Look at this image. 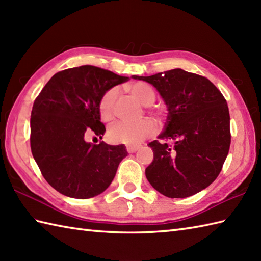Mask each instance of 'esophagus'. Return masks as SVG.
Instances as JSON below:
<instances>
[{
	"instance_id": "esophagus-1",
	"label": "esophagus",
	"mask_w": 261,
	"mask_h": 261,
	"mask_svg": "<svg viewBox=\"0 0 261 261\" xmlns=\"http://www.w3.org/2000/svg\"><path fill=\"white\" fill-rule=\"evenodd\" d=\"M139 148H140L139 146H126V151L129 152V153H134V152H136Z\"/></svg>"
}]
</instances>
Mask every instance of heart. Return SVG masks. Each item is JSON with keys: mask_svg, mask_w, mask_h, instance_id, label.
Listing matches in <instances>:
<instances>
[{"mask_svg": "<svg viewBox=\"0 0 261 261\" xmlns=\"http://www.w3.org/2000/svg\"><path fill=\"white\" fill-rule=\"evenodd\" d=\"M130 92L138 102L145 107L151 105L156 99V92L151 86L146 83H135L130 86ZM118 91L115 87L110 88L105 92L98 103V110L101 119L109 122L114 118V105ZM153 114L157 119L162 120L164 118V112L160 110H153ZM157 132V125L150 119H143L135 123L130 122H116L108 130V138L113 143H124V145H138L146 138L151 137Z\"/></svg>", "mask_w": 261, "mask_h": 261, "instance_id": "heart-1", "label": "heart"}]
</instances>
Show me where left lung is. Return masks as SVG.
Returning <instances> with one entry per match:
<instances>
[{
    "mask_svg": "<svg viewBox=\"0 0 261 261\" xmlns=\"http://www.w3.org/2000/svg\"><path fill=\"white\" fill-rule=\"evenodd\" d=\"M132 77L150 83L168 107L164 131L148 145L153 162L146 168L147 179L170 198L201 192L216 179L229 153L226 99L206 77L180 68Z\"/></svg>",
    "mask_w": 261,
    "mask_h": 261,
    "instance_id": "obj_1",
    "label": "left lung"
}]
</instances>
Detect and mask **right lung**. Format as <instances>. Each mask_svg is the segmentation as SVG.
Listing matches in <instances>:
<instances>
[{
    "label": "right lung",
    "mask_w": 261,
    "mask_h": 261,
    "mask_svg": "<svg viewBox=\"0 0 261 261\" xmlns=\"http://www.w3.org/2000/svg\"><path fill=\"white\" fill-rule=\"evenodd\" d=\"M127 80L96 66L68 68L55 74L35 99L30 119L32 156L43 178L63 195L84 199L103 193L126 157L123 145H93L85 139L87 135L102 139L105 126L99 99Z\"/></svg>",
    "instance_id": "right-lung-1"
}]
</instances>
